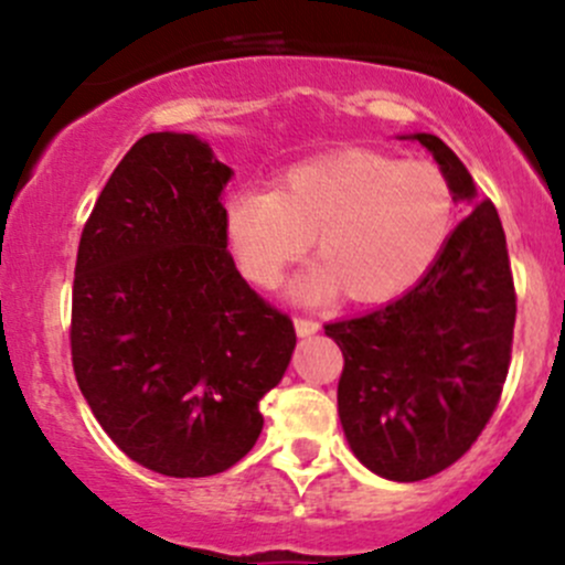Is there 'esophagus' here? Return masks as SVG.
Here are the masks:
<instances>
[{"label": "esophagus", "mask_w": 565, "mask_h": 565, "mask_svg": "<svg viewBox=\"0 0 565 565\" xmlns=\"http://www.w3.org/2000/svg\"><path fill=\"white\" fill-rule=\"evenodd\" d=\"M295 330H298V335H315L319 330V322H315V319L309 317H295Z\"/></svg>", "instance_id": "34e87169"}]
</instances>
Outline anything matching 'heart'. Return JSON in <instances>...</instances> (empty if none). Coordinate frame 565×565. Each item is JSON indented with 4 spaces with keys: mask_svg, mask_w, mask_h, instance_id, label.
Segmentation results:
<instances>
[{
    "mask_svg": "<svg viewBox=\"0 0 565 565\" xmlns=\"http://www.w3.org/2000/svg\"><path fill=\"white\" fill-rule=\"evenodd\" d=\"M226 241L243 276L273 289L311 246L319 265L300 300L344 289L355 303H385L435 267L457 226L448 177L426 161L344 150L289 169L276 191H235L224 207Z\"/></svg>",
    "mask_w": 565,
    "mask_h": 565,
    "instance_id": "1",
    "label": "heart"
}]
</instances>
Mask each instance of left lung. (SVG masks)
<instances>
[{"mask_svg": "<svg viewBox=\"0 0 565 565\" xmlns=\"http://www.w3.org/2000/svg\"><path fill=\"white\" fill-rule=\"evenodd\" d=\"M454 196L476 204L429 273L369 315L324 324L339 344V418L352 454L391 481H424L470 451L503 393L516 292L500 215L451 147L415 134Z\"/></svg>", "mask_w": 565, "mask_h": 565, "instance_id": "obj_1", "label": "left lung"}]
</instances>
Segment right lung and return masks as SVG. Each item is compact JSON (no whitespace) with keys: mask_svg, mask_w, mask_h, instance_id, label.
I'll return each instance as SVG.
<instances>
[{"mask_svg":"<svg viewBox=\"0 0 565 565\" xmlns=\"http://www.w3.org/2000/svg\"><path fill=\"white\" fill-rule=\"evenodd\" d=\"M232 169L191 134H147L100 191L76 256L78 388L130 459L172 478L230 470L259 437L295 324L226 250Z\"/></svg>","mask_w":565,"mask_h":565,"instance_id":"add662e5","label":"right lung"}]
</instances>
